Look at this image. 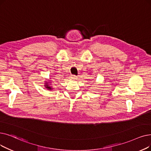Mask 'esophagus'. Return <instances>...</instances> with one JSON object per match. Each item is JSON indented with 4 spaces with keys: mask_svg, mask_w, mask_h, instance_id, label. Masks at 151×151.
Listing matches in <instances>:
<instances>
[{
    "mask_svg": "<svg viewBox=\"0 0 151 151\" xmlns=\"http://www.w3.org/2000/svg\"><path fill=\"white\" fill-rule=\"evenodd\" d=\"M71 78L72 80H76L77 78V76H76V75H71Z\"/></svg>",
    "mask_w": 151,
    "mask_h": 151,
    "instance_id": "1",
    "label": "esophagus"
}]
</instances>
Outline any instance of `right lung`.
Listing matches in <instances>:
<instances>
[{"instance_id":"obj_1","label":"right lung","mask_w":151,"mask_h":151,"mask_svg":"<svg viewBox=\"0 0 151 151\" xmlns=\"http://www.w3.org/2000/svg\"><path fill=\"white\" fill-rule=\"evenodd\" d=\"M46 84H47V83H46ZM45 86H46V88H47L48 89H52V88L50 86H49L48 85H45Z\"/></svg>"}]
</instances>
